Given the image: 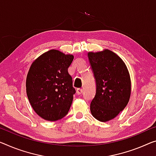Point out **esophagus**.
<instances>
[{"label":"esophagus","instance_id":"esophagus-1","mask_svg":"<svg viewBox=\"0 0 156 156\" xmlns=\"http://www.w3.org/2000/svg\"><path fill=\"white\" fill-rule=\"evenodd\" d=\"M76 92H77L78 94H81L83 93V89L82 88H78L77 90H76Z\"/></svg>","mask_w":156,"mask_h":156}]
</instances>
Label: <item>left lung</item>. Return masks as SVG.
<instances>
[{"instance_id":"1","label":"left lung","mask_w":156,"mask_h":156,"mask_svg":"<svg viewBox=\"0 0 156 156\" xmlns=\"http://www.w3.org/2000/svg\"><path fill=\"white\" fill-rule=\"evenodd\" d=\"M96 81V94L90 104L93 117L106 122L116 117L128 103L131 80L121 58L109 50L88 52Z\"/></svg>"}]
</instances>
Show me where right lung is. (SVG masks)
<instances>
[{
    "instance_id": "add662e5",
    "label": "right lung",
    "mask_w": 156,
    "mask_h": 156,
    "mask_svg": "<svg viewBox=\"0 0 156 156\" xmlns=\"http://www.w3.org/2000/svg\"><path fill=\"white\" fill-rule=\"evenodd\" d=\"M73 60L72 55L51 50L30 67L26 81L27 97L35 112L43 119L56 121L68 113L76 93L68 73Z\"/></svg>"
}]
</instances>
